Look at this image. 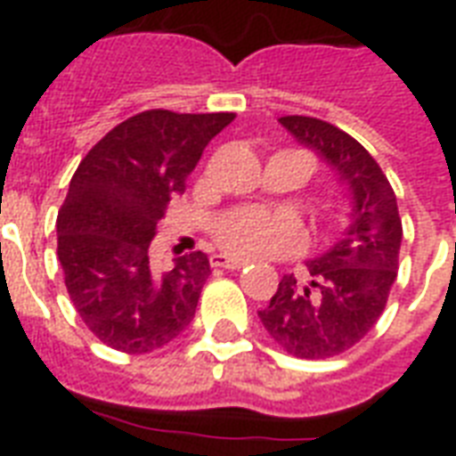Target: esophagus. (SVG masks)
Instances as JSON below:
<instances>
[{"instance_id":"1","label":"esophagus","mask_w":456,"mask_h":456,"mask_svg":"<svg viewBox=\"0 0 456 456\" xmlns=\"http://www.w3.org/2000/svg\"><path fill=\"white\" fill-rule=\"evenodd\" d=\"M210 265L213 267H222V270H241L246 260H239V257H232L227 253H215L210 256Z\"/></svg>"}]
</instances>
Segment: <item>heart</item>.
Returning <instances> with one entry per match:
<instances>
[{
	"label": "heart",
	"instance_id": "heart-1",
	"mask_svg": "<svg viewBox=\"0 0 456 456\" xmlns=\"http://www.w3.org/2000/svg\"><path fill=\"white\" fill-rule=\"evenodd\" d=\"M215 239L234 256L263 257L296 248L303 239V229L291 215L243 208L224 215L215 224Z\"/></svg>",
	"mask_w": 456,
	"mask_h": 456
}]
</instances>
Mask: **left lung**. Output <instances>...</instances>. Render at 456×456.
<instances>
[{
    "mask_svg": "<svg viewBox=\"0 0 456 456\" xmlns=\"http://www.w3.org/2000/svg\"><path fill=\"white\" fill-rule=\"evenodd\" d=\"M279 123L338 175L350 222L331 248L307 260L310 281L284 274L257 317L286 353L324 360L346 353L381 317L397 277L403 220L393 186L357 139L317 118L284 116Z\"/></svg>",
    "mask_w": 456,
    "mask_h": 456,
    "instance_id": "1",
    "label": "left lung"
}]
</instances>
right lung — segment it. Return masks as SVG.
<instances>
[{
	"label": "right lung",
	"instance_id": "obj_1",
	"mask_svg": "<svg viewBox=\"0 0 456 456\" xmlns=\"http://www.w3.org/2000/svg\"><path fill=\"white\" fill-rule=\"evenodd\" d=\"M234 113L144 110L116 125L77 165L56 217L68 296L96 338L120 353L167 346L191 324L210 274L206 253L151 265L170 199L184 193L208 142Z\"/></svg>",
	"mask_w": 456,
	"mask_h": 456
}]
</instances>
